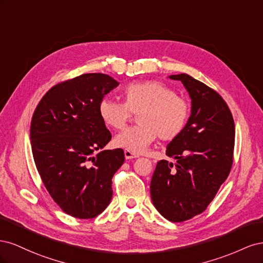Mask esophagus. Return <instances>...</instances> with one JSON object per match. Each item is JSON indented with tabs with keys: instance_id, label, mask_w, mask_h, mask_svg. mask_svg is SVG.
Wrapping results in <instances>:
<instances>
[{
	"instance_id": "34e87169",
	"label": "esophagus",
	"mask_w": 263,
	"mask_h": 263,
	"mask_svg": "<svg viewBox=\"0 0 263 263\" xmlns=\"http://www.w3.org/2000/svg\"><path fill=\"white\" fill-rule=\"evenodd\" d=\"M124 154H125V158H126V159H134V158H138V155H135V154L130 153V151H128V150H125V151H124Z\"/></svg>"
}]
</instances>
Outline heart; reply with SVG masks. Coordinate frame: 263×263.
<instances>
[{"instance_id": "obj_1", "label": "heart", "mask_w": 263, "mask_h": 263, "mask_svg": "<svg viewBox=\"0 0 263 263\" xmlns=\"http://www.w3.org/2000/svg\"><path fill=\"white\" fill-rule=\"evenodd\" d=\"M124 103L104 99L99 104V115L107 127L123 129L130 114H137V126L127 128L114 139L115 146L133 154H141L157 136L172 140L185 129L191 115L190 103L165 84L147 80L127 84Z\"/></svg>"}]
</instances>
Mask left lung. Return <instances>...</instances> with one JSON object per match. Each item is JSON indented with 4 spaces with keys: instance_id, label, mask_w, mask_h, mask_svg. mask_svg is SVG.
<instances>
[{
    "instance_id": "1",
    "label": "left lung",
    "mask_w": 263,
    "mask_h": 263,
    "mask_svg": "<svg viewBox=\"0 0 263 263\" xmlns=\"http://www.w3.org/2000/svg\"><path fill=\"white\" fill-rule=\"evenodd\" d=\"M185 86L192 100L185 129L166 147L176 159L157 163L150 183L151 200L164 218L179 222L203 213L233 165L235 123L220 95L189 74L169 77Z\"/></svg>"
}]
</instances>
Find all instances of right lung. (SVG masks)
I'll return each instance as SVG.
<instances>
[{"label":"right lung","mask_w":263,"mask_h":263,"mask_svg":"<svg viewBox=\"0 0 263 263\" xmlns=\"http://www.w3.org/2000/svg\"><path fill=\"white\" fill-rule=\"evenodd\" d=\"M119 83L85 73L55 84L35 109L30 144L36 168L53 201L70 216L97 217L112 200V179L123 149L102 150L112 138L99 115L104 95Z\"/></svg>","instance_id":"right-lung-1"}]
</instances>
